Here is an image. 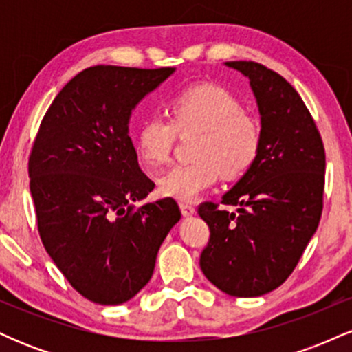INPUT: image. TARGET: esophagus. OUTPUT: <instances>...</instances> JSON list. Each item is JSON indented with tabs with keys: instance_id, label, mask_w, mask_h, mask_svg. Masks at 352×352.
Instances as JSON below:
<instances>
[{
	"instance_id": "34e87169",
	"label": "esophagus",
	"mask_w": 352,
	"mask_h": 352,
	"mask_svg": "<svg viewBox=\"0 0 352 352\" xmlns=\"http://www.w3.org/2000/svg\"><path fill=\"white\" fill-rule=\"evenodd\" d=\"M180 210H182V215L184 217H192L195 213V207L190 204H180Z\"/></svg>"
}]
</instances>
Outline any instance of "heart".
<instances>
[{"instance_id":"obj_1","label":"heart","mask_w":352,"mask_h":352,"mask_svg":"<svg viewBox=\"0 0 352 352\" xmlns=\"http://www.w3.org/2000/svg\"><path fill=\"white\" fill-rule=\"evenodd\" d=\"M167 112L170 120L147 117L134 137L140 162L155 170L168 164L177 135L199 134L192 151L195 162L172 168L159 180L165 197L192 201L213 187L220 175L227 180L240 179L256 162L261 148L260 124L246 114L228 89L193 84L168 99Z\"/></svg>"}]
</instances>
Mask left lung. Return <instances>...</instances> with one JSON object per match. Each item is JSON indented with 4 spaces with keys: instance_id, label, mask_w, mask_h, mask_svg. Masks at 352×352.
Returning a JSON list of instances; mask_svg holds the SVG:
<instances>
[{
    "instance_id": "1",
    "label": "left lung",
    "mask_w": 352,
    "mask_h": 352,
    "mask_svg": "<svg viewBox=\"0 0 352 352\" xmlns=\"http://www.w3.org/2000/svg\"><path fill=\"white\" fill-rule=\"evenodd\" d=\"M225 64L250 79L261 117V148L221 199L236 205V213L212 201L199 207L210 228L200 268L230 296L254 298L286 281L316 232L326 155L308 107L288 80L253 60Z\"/></svg>"
}]
</instances>
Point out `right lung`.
<instances>
[{"mask_svg":"<svg viewBox=\"0 0 352 352\" xmlns=\"http://www.w3.org/2000/svg\"><path fill=\"white\" fill-rule=\"evenodd\" d=\"M173 71L87 67L60 89L33 144L39 236L72 288L98 305H122L147 285L180 220L173 199L135 205L155 184L129 137L132 111Z\"/></svg>","mask_w":352,"mask_h":352,"instance_id":"add662e5","label":"right lung"}]
</instances>
